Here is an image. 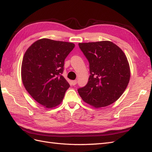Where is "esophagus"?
Masks as SVG:
<instances>
[{
    "label": "esophagus",
    "instance_id": "34e87169",
    "mask_svg": "<svg viewBox=\"0 0 152 152\" xmlns=\"http://www.w3.org/2000/svg\"><path fill=\"white\" fill-rule=\"evenodd\" d=\"M77 83V80H72V84L73 86L76 85Z\"/></svg>",
    "mask_w": 152,
    "mask_h": 152
}]
</instances>
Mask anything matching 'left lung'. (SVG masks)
Returning <instances> with one entry per match:
<instances>
[{"instance_id": "left-lung-1", "label": "left lung", "mask_w": 152, "mask_h": 152, "mask_svg": "<svg viewBox=\"0 0 152 152\" xmlns=\"http://www.w3.org/2000/svg\"><path fill=\"white\" fill-rule=\"evenodd\" d=\"M79 45L88 59L91 73L87 85L78 89L80 97L94 108L113 103L125 91L130 80L126 54L108 40L79 43Z\"/></svg>"}]
</instances>
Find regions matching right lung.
I'll use <instances>...</instances> for the list:
<instances>
[{"label":"right lung","instance_id":"obj_1","mask_svg":"<svg viewBox=\"0 0 152 152\" xmlns=\"http://www.w3.org/2000/svg\"><path fill=\"white\" fill-rule=\"evenodd\" d=\"M75 44L41 39L26 50L21 75L26 90L45 108L60 104L70 84L62 75L65 59Z\"/></svg>","mask_w":152,"mask_h":152}]
</instances>
